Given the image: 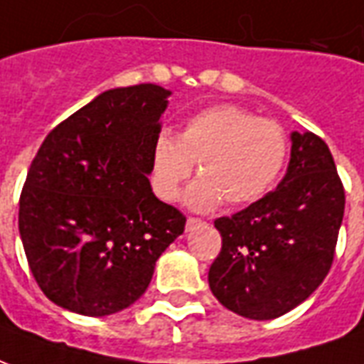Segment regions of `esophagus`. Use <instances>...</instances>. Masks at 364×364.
Masks as SVG:
<instances>
[{
  "mask_svg": "<svg viewBox=\"0 0 364 364\" xmlns=\"http://www.w3.org/2000/svg\"><path fill=\"white\" fill-rule=\"evenodd\" d=\"M201 219H196V217H190V219H188V221H186V230H192V229H196V227H198V225H201Z\"/></svg>",
  "mask_w": 364,
  "mask_h": 364,
  "instance_id": "34e87169",
  "label": "esophagus"
}]
</instances>
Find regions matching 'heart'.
<instances>
[{
  "instance_id": "heart-1",
  "label": "heart",
  "mask_w": 364,
  "mask_h": 364,
  "mask_svg": "<svg viewBox=\"0 0 364 364\" xmlns=\"http://www.w3.org/2000/svg\"><path fill=\"white\" fill-rule=\"evenodd\" d=\"M287 135L279 124L232 105H217L193 114L176 135H156L151 149L149 178L164 201L178 190L198 163L200 180L188 192L193 209H211L223 200L246 205L275 184L287 161Z\"/></svg>"
}]
</instances>
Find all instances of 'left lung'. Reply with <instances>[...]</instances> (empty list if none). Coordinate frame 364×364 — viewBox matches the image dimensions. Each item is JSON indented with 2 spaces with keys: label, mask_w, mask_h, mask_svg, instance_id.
Here are the masks:
<instances>
[{
  "label": "left lung",
  "mask_w": 364,
  "mask_h": 364,
  "mask_svg": "<svg viewBox=\"0 0 364 364\" xmlns=\"http://www.w3.org/2000/svg\"><path fill=\"white\" fill-rule=\"evenodd\" d=\"M287 174L273 192L215 221L223 246L209 287L225 309L273 320L314 293L328 275L346 192L328 145L312 132L291 134Z\"/></svg>",
  "instance_id": "1"
}]
</instances>
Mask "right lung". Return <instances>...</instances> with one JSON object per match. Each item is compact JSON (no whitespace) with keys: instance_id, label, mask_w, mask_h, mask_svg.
<instances>
[{"instance_id":"obj_1","label":"right lung","mask_w":364,"mask_h":364,"mask_svg":"<svg viewBox=\"0 0 364 364\" xmlns=\"http://www.w3.org/2000/svg\"><path fill=\"white\" fill-rule=\"evenodd\" d=\"M171 91L110 89L46 135L18 201V232L48 299L83 316L127 309L186 217L156 200L151 149Z\"/></svg>"}]
</instances>
